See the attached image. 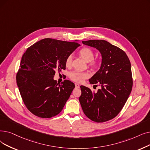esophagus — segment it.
Masks as SVG:
<instances>
[{"label": "esophagus", "mask_w": 150, "mask_h": 150, "mask_svg": "<svg viewBox=\"0 0 150 150\" xmlns=\"http://www.w3.org/2000/svg\"><path fill=\"white\" fill-rule=\"evenodd\" d=\"M75 88H80V85H79V84L75 83Z\"/></svg>", "instance_id": "1"}]
</instances>
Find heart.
<instances>
[{"mask_svg": "<svg viewBox=\"0 0 150 150\" xmlns=\"http://www.w3.org/2000/svg\"><path fill=\"white\" fill-rule=\"evenodd\" d=\"M80 56L83 58V59L86 61V62H89V66L91 68H96L99 66V62L94 59V51L89 48H83L80 50L79 51ZM73 61V56L72 55H69L66 59V66L67 67H69L71 66ZM69 76L70 79L75 82L80 83L82 82L84 80L88 78L89 75L86 72H80L78 71H71L69 74Z\"/></svg>", "mask_w": 150, "mask_h": 150, "instance_id": "heart-1", "label": "heart"}]
</instances>
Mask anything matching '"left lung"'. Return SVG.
<instances>
[{"instance_id":"1","label":"left lung","mask_w":150,"mask_h":150,"mask_svg":"<svg viewBox=\"0 0 150 150\" xmlns=\"http://www.w3.org/2000/svg\"><path fill=\"white\" fill-rule=\"evenodd\" d=\"M82 42L98 50L102 59L100 69L89 79L90 83L94 86L98 84L101 88L94 93L81 86L80 103L91 120L105 122L118 115L131 94L133 84L131 62L125 51L105 40Z\"/></svg>"}]
</instances>
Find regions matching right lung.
Wrapping results in <instances>:
<instances>
[{
    "mask_svg": "<svg viewBox=\"0 0 150 150\" xmlns=\"http://www.w3.org/2000/svg\"><path fill=\"white\" fill-rule=\"evenodd\" d=\"M76 42L44 38L29 47L22 56L16 83L24 105L34 115L50 118L59 114L75 88L65 80L53 79L56 71L66 69V59L80 46Z\"/></svg>",
    "mask_w": 150,
    "mask_h": 150,
    "instance_id": "1",
    "label": "right lung"
}]
</instances>
